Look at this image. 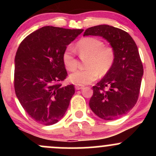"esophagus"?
<instances>
[{
  "mask_svg": "<svg viewBox=\"0 0 156 156\" xmlns=\"http://www.w3.org/2000/svg\"><path fill=\"white\" fill-rule=\"evenodd\" d=\"M76 89L77 90H80V89H82L84 87L83 85H80V84H78V85H76Z\"/></svg>",
  "mask_w": 156,
  "mask_h": 156,
  "instance_id": "1",
  "label": "esophagus"
}]
</instances>
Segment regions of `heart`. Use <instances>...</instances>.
Returning a JSON list of instances; mask_svg holds the SVG:
<instances>
[{
  "instance_id": "b5f03b06",
  "label": "heart",
  "mask_w": 156,
  "mask_h": 156,
  "mask_svg": "<svg viewBox=\"0 0 156 156\" xmlns=\"http://www.w3.org/2000/svg\"><path fill=\"white\" fill-rule=\"evenodd\" d=\"M76 48L81 55H88L87 68L78 69L69 76V79L76 84H89L94 81L100 76L105 75L111 69L115 59V53L112 47H105L103 41L94 37L80 39ZM66 68L74 71L78 67L75 50L73 46H67L62 55Z\"/></svg>"
}]
</instances>
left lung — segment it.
<instances>
[{"label": "left lung", "instance_id": "8db88e82", "mask_svg": "<svg viewBox=\"0 0 156 156\" xmlns=\"http://www.w3.org/2000/svg\"><path fill=\"white\" fill-rule=\"evenodd\" d=\"M83 36L103 37L115 53L110 70L93 87L89 107L105 120L122 117L136 103L144 73L136 44L129 34L108 25L87 28ZM105 87L109 88L108 91L104 90Z\"/></svg>", "mask_w": 156, "mask_h": 156}]
</instances>
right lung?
<instances>
[{"label":"right lung","instance_id":"obj_1","mask_svg":"<svg viewBox=\"0 0 156 156\" xmlns=\"http://www.w3.org/2000/svg\"><path fill=\"white\" fill-rule=\"evenodd\" d=\"M83 29L44 26L20 44L15 58V90L27 114L44 125L64 117L75 93L73 84L62 87L67 73L64 51Z\"/></svg>","mask_w":156,"mask_h":156}]
</instances>
